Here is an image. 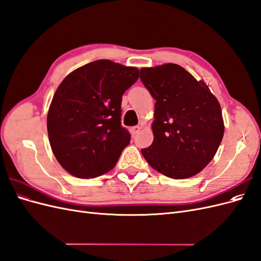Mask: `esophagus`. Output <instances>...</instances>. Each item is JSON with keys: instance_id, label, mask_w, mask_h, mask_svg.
<instances>
[{"instance_id": "34e87169", "label": "esophagus", "mask_w": 261, "mask_h": 261, "mask_svg": "<svg viewBox=\"0 0 261 261\" xmlns=\"http://www.w3.org/2000/svg\"><path fill=\"white\" fill-rule=\"evenodd\" d=\"M139 130H140L139 126H134V127L130 128V134H132L133 136H135V135H137V134L139 133Z\"/></svg>"}]
</instances>
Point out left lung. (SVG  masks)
<instances>
[{
  "label": "left lung",
  "mask_w": 261,
  "mask_h": 261,
  "mask_svg": "<svg viewBox=\"0 0 261 261\" xmlns=\"http://www.w3.org/2000/svg\"><path fill=\"white\" fill-rule=\"evenodd\" d=\"M140 81L155 99L154 139L141 153L165 176H194L213 159L223 138L219 101L207 84L172 63L141 68Z\"/></svg>",
  "instance_id": "left-lung-1"
}]
</instances>
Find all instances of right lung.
<instances>
[{
    "label": "right lung",
    "mask_w": 261,
    "mask_h": 261,
    "mask_svg": "<svg viewBox=\"0 0 261 261\" xmlns=\"http://www.w3.org/2000/svg\"><path fill=\"white\" fill-rule=\"evenodd\" d=\"M138 77L136 67L98 60L61 83L46 126L52 151L70 174L97 177L115 167L130 141L121 124L122 96Z\"/></svg>",
    "instance_id": "add662e5"
}]
</instances>
